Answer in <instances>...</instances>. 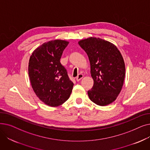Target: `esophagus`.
<instances>
[{
  "instance_id": "obj_1",
  "label": "esophagus",
  "mask_w": 150,
  "mask_h": 150,
  "mask_svg": "<svg viewBox=\"0 0 150 150\" xmlns=\"http://www.w3.org/2000/svg\"><path fill=\"white\" fill-rule=\"evenodd\" d=\"M83 78V75L81 74H78V75L76 76V81H80L81 79H82Z\"/></svg>"
}]
</instances>
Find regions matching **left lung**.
I'll return each instance as SVG.
<instances>
[{
  "mask_svg": "<svg viewBox=\"0 0 150 150\" xmlns=\"http://www.w3.org/2000/svg\"><path fill=\"white\" fill-rule=\"evenodd\" d=\"M87 53L92 88L88 91L90 100L99 106L112 103L120 93L125 75L122 55L117 47L103 39L91 37L78 42Z\"/></svg>",
  "mask_w": 150,
  "mask_h": 150,
  "instance_id": "left-lung-1",
  "label": "left lung"
}]
</instances>
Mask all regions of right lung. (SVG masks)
Here are the masks:
<instances>
[{
	"label": "right lung",
	"mask_w": 150,
	"mask_h": 150,
	"mask_svg": "<svg viewBox=\"0 0 150 150\" xmlns=\"http://www.w3.org/2000/svg\"><path fill=\"white\" fill-rule=\"evenodd\" d=\"M69 42L54 40L34 50L28 63V75L37 97L47 105L56 107L69 98L74 83L60 62Z\"/></svg>",
	"instance_id": "obj_1"
}]
</instances>
